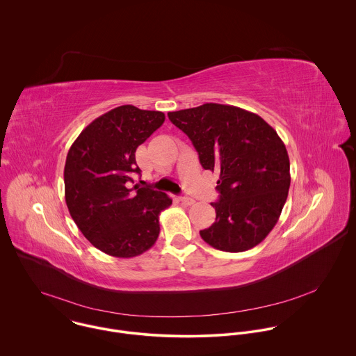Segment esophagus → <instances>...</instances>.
I'll return each mask as SVG.
<instances>
[{
    "label": "esophagus",
    "mask_w": 356,
    "mask_h": 356,
    "mask_svg": "<svg viewBox=\"0 0 356 356\" xmlns=\"http://www.w3.org/2000/svg\"><path fill=\"white\" fill-rule=\"evenodd\" d=\"M178 202H181L184 205H192V204H195V200H193V199H191V197H185V196L178 197Z\"/></svg>",
    "instance_id": "1"
}]
</instances>
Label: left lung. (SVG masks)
Instances as JSON below:
<instances>
[{
	"mask_svg": "<svg viewBox=\"0 0 356 356\" xmlns=\"http://www.w3.org/2000/svg\"><path fill=\"white\" fill-rule=\"evenodd\" d=\"M199 153L205 170H218L215 222L200 230L211 247L244 252L273 230L291 185L289 156L277 131L259 115L207 102L168 112Z\"/></svg>",
	"mask_w": 356,
	"mask_h": 356,
	"instance_id": "obj_1",
	"label": "left lung"
}]
</instances>
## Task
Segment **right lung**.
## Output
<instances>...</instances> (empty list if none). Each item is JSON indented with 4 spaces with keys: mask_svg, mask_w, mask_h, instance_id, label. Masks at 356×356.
<instances>
[{
    "mask_svg": "<svg viewBox=\"0 0 356 356\" xmlns=\"http://www.w3.org/2000/svg\"><path fill=\"white\" fill-rule=\"evenodd\" d=\"M164 119L160 111L122 105L95 119L68 151L65 203L82 234L104 254L134 257L159 237V215L172 200L163 192L129 184L133 174H141L137 148Z\"/></svg>",
    "mask_w": 356,
    "mask_h": 356,
    "instance_id": "1",
    "label": "right lung"
}]
</instances>
